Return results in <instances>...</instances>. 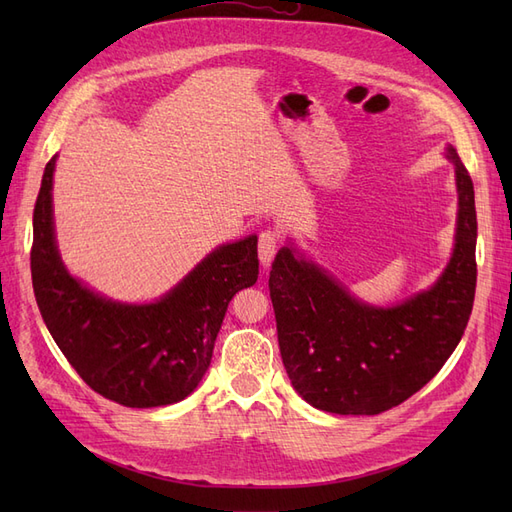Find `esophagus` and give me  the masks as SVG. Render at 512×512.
I'll return each mask as SVG.
<instances>
[{"label":"esophagus","mask_w":512,"mask_h":512,"mask_svg":"<svg viewBox=\"0 0 512 512\" xmlns=\"http://www.w3.org/2000/svg\"><path fill=\"white\" fill-rule=\"evenodd\" d=\"M277 245H280V232L273 230V228H267L260 232L258 237V256H260V262L262 267H269L271 260L277 252Z\"/></svg>","instance_id":"obj_1"}]
</instances>
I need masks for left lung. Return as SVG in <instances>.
<instances>
[{
	"label": "left lung",
	"instance_id": "1",
	"mask_svg": "<svg viewBox=\"0 0 512 512\" xmlns=\"http://www.w3.org/2000/svg\"><path fill=\"white\" fill-rule=\"evenodd\" d=\"M455 252L440 280L401 305L352 299L318 267L277 252L269 292L286 374L307 404L374 416L404 404L438 374L468 327L476 292L474 183L455 147Z\"/></svg>",
	"mask_w": 512,
	"mask_h": 512
}]
</instances>
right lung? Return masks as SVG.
<instances>
[{"label":"right lung","mask_w":512,"mask_h":512,"mask_svg":"<svg viewBox=\"0 0 512 512\" xmlns=\"http://www.w3.org/2000/svg\"><path fill=\"white\" fill-rule=\"evenodd\" d=\"M49 160L34 207L32 282L46 329L87 386L126 408L177 404L203 380L230 299L258 277L256 235L209 254L164 299L123 305L61 265L53 235Z\"/></svg>","instance_id":"right-lung-1"}]
</instances>
